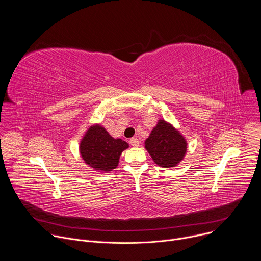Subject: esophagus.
Listing matches in <instances>:
<instances>
[{
	"instance_id": "obj_1",
	"label": "esophagus",
	"mask_w": 261,
	"mask_h": 261,
	"mask_svg": "<svg viewBox=\"0 0 261 261\" xmlns=\"http://www.w3.org/2000/svg\"><path fill=\"white\" fill-rule=\"evenodd\" d=\"M130 144L133 146H138L139 145V140L136 137H132L130 139Z\"/></svg>"
}]
</instances>
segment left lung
<instances>
[{
  "label": "left lung",
  "mask_w": 261,
  "mask_h": 261,
  "mask_svg": "<svg viewBox=\"0 0 261 261\" xmlns=\"http://www.w3.org/2000/svg\"><path fill=\"white\" fill-rule=\"evenodd\" d=\"M154 162L164 168L176 166L187 152V141L172 125L160 120L144 142Z\"/></svg>",
  "instance_id": "8db88e82"
}]
</instances>
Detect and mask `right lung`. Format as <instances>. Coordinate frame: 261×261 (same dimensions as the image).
<instances>
[{"instance_id": "obj_1", "label": "right lung", "mask_w": 261, "mask_h": 261, "mask_svg": "<svg viewBox=\"0 0 261 261\" xmlns=\"http://www.w3.org/2000/svg\"><path fill=\"white\" fill-rule=\"evenodd\" d=\"M129 144L121 138H114L100 125H94L86 132L80 145L85 162L99 171L115 169L120 157Z\"/></svg>"}]
</instances>
